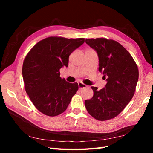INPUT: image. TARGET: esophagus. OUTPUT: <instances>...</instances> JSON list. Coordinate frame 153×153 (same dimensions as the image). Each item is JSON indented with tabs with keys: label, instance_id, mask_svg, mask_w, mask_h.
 I'll return each instance as SVG.
<instances>
[{
	"label": "esophagus",
	"instance_id": "34e87169",
	"mask_svg": "<svg viewBox=\"0 0 153 153\" xmlns=\"http://www.w3.org/2000/svg\"><path fill=\"white\" fill-rule=\"evenodd\" d=\"M78 87H79V90H82L83 88H86L87 87V86L86 84H83V83H79L78 84Z\"/></svg>",
	"mask_w": 153,
	"mask_h": 153
}]
</instances>
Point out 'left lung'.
Returning a JSON list of instances; mask_svg holds the SVG:
<instances>
[{
	"label": "left lung",
	"mask_w": 153,
	"mask_h": 153,
	"mask_svg": "<svg viewBox=\"0 0 153 153\" xmlns=\"http://www.w3.org/2000/svg\"><path fill=\"white\" fill-rule=\"evenodd\" d=\"M86 42L97 52L98 71L107 83L100 90L91 87L94 95L85 100V106L96 120H111L117 116L134 97L139 76L138 66L129 52L117 41L97 38H88Z\"/></svg>",
	"instance_id": "obj_1"
}]
</instances>
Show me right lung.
<instances>
[{"label": "right lung", "instance_id": "add662e5", "mask_svg": "<svg viewBox=\"0 0 153 153\" xmlns=\"http://www.w3.org/2000/svg\"><path fill=\"white\" fill-rule=\"evenodd\" d=\"M84 42L83 38L50 36L36 44L25 56L22 67L25 92L40 112L55 117L67 109L78 84L62 79L59 69L68 66L69 55Z\"/></svg>", "mask_w": 153, "mask_h": 153}]
</instances>
